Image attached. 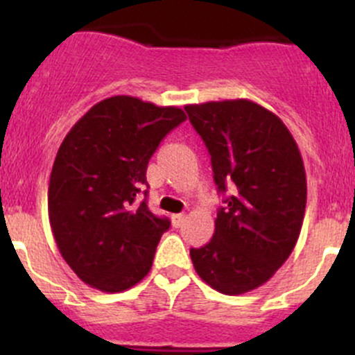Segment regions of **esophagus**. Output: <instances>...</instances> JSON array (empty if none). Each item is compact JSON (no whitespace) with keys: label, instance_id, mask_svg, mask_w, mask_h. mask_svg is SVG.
I'll return each instance as SVG.
<instances>
[{"label":"esophagus","instance_id":"1","mask_svg":"<svg viewBox=\"0 0 355 355\" xmlns=\"http://www.w3.org/2000/svg\"><path fill=\"white\" fill-rule=\"evenodd\" d=\"M171 221H173L175 228L182 227V225H184V221H185V214H173V216H171Z\"/></svg>","mask_w":355,"mask_h":355}]
</instances>
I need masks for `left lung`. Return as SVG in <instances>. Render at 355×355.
<instances>
[{
  "label": "left lung",
  "mask_w": 355,
  "mask_h": 355,
  "mask_svg": "<svg viewBox=\"0 0 355 355\" xmlns=\"http://www.w3.org/2000/svg\"><path fill=\"white\" fill-rule=\"evenodd\" d=\"M185 111L225 196L213 239L191 249V259L207 285L241 295L266 284L297 244L307 199L302 156L284 121L249 99Z\"/></svg>",
  "instance_id": "1"
}]
</instances>
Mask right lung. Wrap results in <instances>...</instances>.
I'll return each mask as SVG.
<instances>
[{
  "label": "right lung",
  "mask_w": 355,
  "mask_h": 355,
  "mask_svg": "<svg viewBox=\"0 0 355 355\" xmlns=\"http://www.w3.org/2000/svg\"><path fill=\"white\" fill-rule=\"evenodd\" d=\"M187 120L177 106L113 96L71 127L48 191L49 223L68 266L101 292H123L149 273L168 218L139 200L159 142Z\"/></svg>",
  "instance_id": "obj_1"
}]
</instances>
